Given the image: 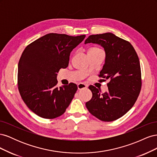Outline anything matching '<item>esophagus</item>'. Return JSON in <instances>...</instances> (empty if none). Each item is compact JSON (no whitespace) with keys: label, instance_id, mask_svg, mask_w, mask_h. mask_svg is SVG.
Wrapping results in <instances>:
<instances>
[{"label":"esophagus","instance_id":"1","mask_svg":"<svg viewBox=\"0 0 157 157\" xmlns=\"http://www.w3.org/2000/svg\"><path fill=\"white\" fill-rule=\"evenodd\" d=\"M77 86H78V90H82V89L86 88L87 87V85H86L84 83H78V85H77Z\"/></svg>","mask_w":157,"mask_h":157}]
</instances>
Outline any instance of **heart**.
I'll return each instance as SVG.
<instances>
[{"instance_id": "heart-1", "label": "heart", "mask_w": 157, "mask_h": 157, "mask_svg": "<svg viewBox=\"0 0 157 157\" xmlns=\"http://www.w3.org/2000/svg\"><path fill=\"white\" fill-rule=\"evenodd\" d=\"M99 50V48H92L91 49H90L89 51H91V50Z\"/></svg>"}]
</instances>
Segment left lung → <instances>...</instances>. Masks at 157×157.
I'll list each match as a JSON object with an SVG mask.
<instances>
[{
  "instance_id": "obj_1",
  "label": "left lung",
  "mask_w": 157,
  "mask_h": 157,
  "mask_svg": "<svg viewBox=\"0 0 157 157\" xmlns=\"http://www.w3.org/2000/svg\"><path fill=\"white\" fill-rule=\"evenodd\" d=\"M100 45L105 52V63L99 77L109 80L108 91L100 94L90 86L92 98L86 103L89 112L98 119L111 122L121 118L134 105L141 87L140 63L134 47L113 33L89 36L84 44Z\"/></svg>"
}]
</instances>
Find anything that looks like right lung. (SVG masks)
<instances>
[{
  "mask_svg": "<svg viewBox=\"0 0 157 157\" xmlns=\"http://www.w3.org/2000/svg\"><path fill=\"white\" fill-rule=\"evenodd\" d=\"M85 36L49 33L23 52L18 63V89L28 108L38 116L48 119L58 117L72 101L77 84L57 87V73L67 67L71 52Z\"/></svg>",
  "mask_w": 157,
  "mask_h": 157,
  "instance_id": "add662e5",
  "label": "right lung"
}]
</instances>
